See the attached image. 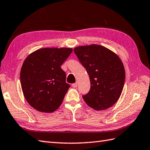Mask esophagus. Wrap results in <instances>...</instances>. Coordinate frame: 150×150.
Listing matches in <instances>:
<instances>
[{
	"instance_id": "obj_1",
	"label": "esophagus",
	"mask_w": 150,
	"mask_h": 150,
	"mask_svg": "<svg viewBox=\"0 0 150 150\" xmlns=\"http://www.w3.org/2000/svg\"><path fill=\"white\" fill-rule=\"evenodd\" d=\"M77 86H78V83H77V82H75V83L72 84V86H73V88L77 87Z\"/></svg>"
}]
</instances>
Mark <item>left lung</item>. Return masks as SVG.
Instances as JSON below:
<instances>
[{
  "mask_svg": "<svg viewBox=\"0 0 150 150\" xmlns=\"http://www.w3.org/2000/svg\"><path fill=\"white\" fill-rule=\"evenodd\" d=\"M74 52L89 75L90 90L83 99L93 109L104 110L119 100L125 81V69L119 57L98 44L77 46Z\"/></svg>",
  "mask_w": 150,
  "mask_h": 150,
  "instance_id": "8db88e82",
  "label": "left lung"
}]
</instances>
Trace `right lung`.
<instances>
[{
  "mask_svg": "<svg viewBox=\"0 0 150 150\" xmlns=\"http://www.w3.org/2000/svg\"><path fill=\"white\" fill-rule=\"evenodd\" d=\"M69 47H44L24 60L21 70L22 90L31 106L52 113L61 105L70 86L60 68L72 53Z\"/></svg>",
  "mask_w": 150,
  "mask_h": 150,
  "instance_id": "1",
  "label": "right lung"
}]
</instances>
